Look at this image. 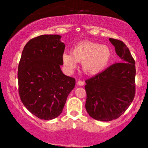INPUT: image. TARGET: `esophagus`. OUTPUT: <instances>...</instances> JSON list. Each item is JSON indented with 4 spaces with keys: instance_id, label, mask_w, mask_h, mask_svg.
I'll list each match as a JSON object with an SVG mask.
<instances>
[{
    "instance_id": "obj_1",
    "label": "esophagus",
    "mask_w": 148,
    "mask_h": 148,
    "mask_svg": "<svg viewBox=\"0 0 148 148\" xmlns=\"http://www.w3.org/2000/svg\"><path fill=\"white\" fill-rule=\"evenodd\" d=\"M84 84H85L84 81H81V80H79V81L77 82V84L79 85V86H84Z\"/></svg>"
}]
</instances>
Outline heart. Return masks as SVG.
<instances>
[{"mask_svg":"<svg viewBox=\"0 0 148 148\" xmlns=\"http://www.w3.org/2000/svg\"><path fill=\"white\" fill-rule=\"evenodd\" d=\"M111 57V50L108 46L85 42L74 46L72 53H63L62 62L64 69L68 73L76 68L78 62H82V69L86 74L95 75L108 67Z\"/></svg>","mask_w":148,"mask_h":148,"instance_id":"heart-1","label":"heart"}]
</instances>
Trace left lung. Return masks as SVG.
<instances>
[{"mask_svg": "<svg viewBox=\"0 0 148 148\" xmlns=\"http://www.w3.org/2000/svg\"><path fill=\"white\" fill-rule=\"evenodd\" d=\"M121 62L86 80V108L91 118L111 121L123 115L135 95V61L122 41L109 38Z\"/></svg>", "mask_w": 148, "mask_h": 148, "instance_id": "obj_1", "label": "left lung"}]
</instances>
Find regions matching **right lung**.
Masks as SVG:
<instances>
[{
    "mask_svg": "<svg viewBox=\"0 0 148 148\" xmlns=\"http://www.w3.org/2000/svg\"><path fill=\"white\" fill-rule=\"evenodd\" d=\"M59 35L30 40L22 51L18 67V92L25 108L42 120L57 118L63 109L75 79L62 73L65 45Z\"/></svg>",
    "mask_w": 148,
    "mask_h": 148,
    "instance_id": "obj_1",
    "label": "right lung"
}]
</instances>
